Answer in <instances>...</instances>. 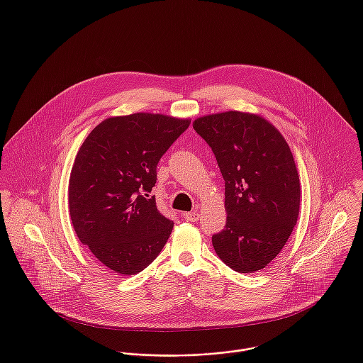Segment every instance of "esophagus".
I'll use <instances>...</instances> for the list:
<instances>
[{"label": "esophagus", "instance_id": "34e87169", "mask_svg": "<svg viewBox=\"0 0 363 363\" xmlns=\"http://www.w3.org/2000/svg\"><path fill=\"white\" fill-rule=\"evenodd\" d=\"M183 216H184V219L189 220V222H196V220H199V216H200V215H199V211L194 209V211H191V212H184Z\"/></svg>", "mask_w": 363, "mask_h": 363}]
</instances>
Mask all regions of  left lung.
I'll return each mask as SVG.
<instances>
[{
	"mask_svg": "<svg viewBox=\"0 0 363 363\" xmlns=\"http://www.w3.org/2000/svg\"><path fill=\"white\" fill-rule=\"evenodd\" d=\"M225 180L226 225L212 236L218 257L238 272H256L275 259L299 215L301 183L282 134L264 117L238 110L193 123Z\"/></svg>",
	"mask_w": 363,
	"mask_h": 363,
	"instance_id": "left-lung-1",
	"label": "left lung"
}]
</instances>
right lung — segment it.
<instances>
[{
	"instance_id": "right-lung-1",
	"label": "right lung",
	"mask_w": 363,
	"mask_h": 363,
	"mask_svg": "<svg viewBox=\"0 0 363 363\" xmlns=\"http://www.w3.org/2000/svg\"><path fill=\"white\" fill-rule=\"evenodd\" d=\"M189 125L190 118L154 113L108 117L75 156L68 184L71 222L81 243L111 271L138 274L166 245L173 220L148 194L159 159Z\"/></svg>"
}]
</instances>
